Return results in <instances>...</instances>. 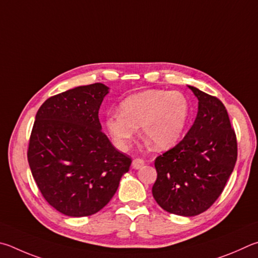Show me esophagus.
<instances>
[{"mask_svg": "<svg viewBox=\"0 0 258 258\" xmlns=\"http://www.w3.org/2000/svg\"><path fill=\"white\" fill-rule=\"evenodd\" d=\"M144 164H145V161H144L143 159H135L133 161V168L134 169H141Z\"/></svg>", "mask_w": 258, "mask_h": 258, "instance_id": "1", "label": "esophagus"}]
</instances>
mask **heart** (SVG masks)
Segmentation results:
<instances>
[{
  "label": "heart",
  "mask_w": 258,
  "mask_h": 258,
  "mask_svg": "<svg viewBox=\"0 0 258 258\" xmlns=\"http://www.w3.org/2000/svg\"><path fill=\"white\" fill-rule=\"evenodd\" d=\"M189 104L180 92L151 89L134 94L120 104V112L106 115L105 126L114 145L128 150L142 125L143 136L156 150L172 147L181 138Z\"/></svg>",
  "instance_id": "heart-1"
}]
</instances>
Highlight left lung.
<instances>
[{
  "mask_svg": "<svg viewBox=\"0 0 258 258\" xmlns=\"http://www.w3.org/2000/svg\"><path fill=\"white\" fill-rule=\"evenodd\" d=\"M198 98L196 120L182 141L155 159L153 196L169 213L195 216L214 204L237 162V137L218 97L189 86Z\"/></svg>",
  "mask_w": 258,
  "mask_h": 258,
  "instance_id": "left-lung-1",
  "label": "left lung"
}]
</instances>
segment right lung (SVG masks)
<instances>
[{
	"label": "right lung",
	"instance_id": "1",
	"mask_svg": "<svg viewBox=\"0 0 258 258\" xmlns=\"http://www.w3.org/2000/svg\"><path fill=\"white\" fill-rule=\"evenodd\" d=\"M108 88L79 86L47 98L31 130L28 163L43 197L60 213L80 218L105 206L132 159L102 132L98 111Z\"/></svg>",
	"mask_w": 258,
	"mask_h": 258
}]
</instances>
